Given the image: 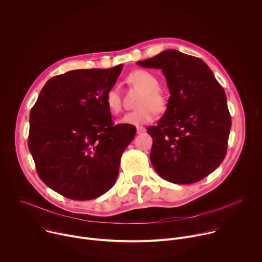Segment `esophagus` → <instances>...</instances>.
Returning <instances> with one entry per match:
<instances>
[{
	"label": "esophagus",
	"instance_id": "1",
	"mask_svg": "<svg viewBox=\"0 0 262 262\" xmlns=\"http://www.w3.org/2000/svg\"><path fill=\"white\" fill-rule=\"evenodd\" d=\"M145 130H146V128L143 127V126H138V127H137V133H138V134H142V133H144Z\"/></svg>",
	"mask_w": 262,
	"mask_h": 262
}]
</instances>
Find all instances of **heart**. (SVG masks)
<instances>
[{
  "label": "heart",
  "instance_id": "obj_1",
  "mask_svg": "<svg viewBox=\"0 0 262 262\" xmlns=\"http://www.w3.org/2000/svg\"><path fill=\"white\" fill-rule=\"evenodd\" d=\"M127 82L133 86L141 89V95L137 110L126 113L120 120L126 125H142L151 122L156 117L157 112H164L168 105L166 94L159 89L160 83L158 78L147 70L138 69L127 76ZM104 102L112 114L118 115L122 111V99L117 88H110L104 96Z\"/></svg>",
  "mask_w": 262,
  "mask_h": 262
}]
</instances>
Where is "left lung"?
I'll list each match as a JSON object with an SVG mask.
<instances>
[{
  "label": "left lung",
  "mask_w": 262,
  "mask_h": 262,
  "mask_svg": "<svg viewBox=\"0 0 262 262\" xmlns=\"http://www.w3.org/2000/svg\"><path fill=\"white\" fill-rule=\"evenodd\" d=\"M137 64L162 69L171 94L158 125L147 128L155 170L178 184L208 176L227 152L231 117L225 91L200 58L176 50Z\"/></svg>",
  "instance_id": "8db88e82"
}]
</instances>
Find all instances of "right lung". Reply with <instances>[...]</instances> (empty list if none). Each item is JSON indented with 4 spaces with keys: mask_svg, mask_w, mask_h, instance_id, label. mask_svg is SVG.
Returning <instances> with one entry per match:
<instances>
[{
    "mask_svg": "<svg viewBox=\"0 0 262 262\" xmlns=\"http://www.w3.org/2000/svg\"><path fill=\"white\" fill-rule=\"evenodd\" d=\"M122 66L56 76L31 108L28 146L37 173L66 198L95 199L118 177L121 156L135 138L136 127L115 125L104 96Z\"/></svg>",
    "mask_w": 262,
    "mask_h": 262,
    "instance_id": "1",
    "label": "right lung"
}]
</instances>
